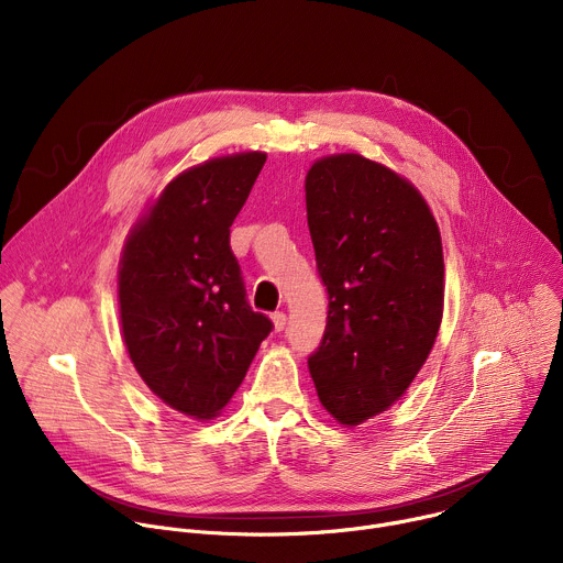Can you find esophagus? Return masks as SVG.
<instances>
[{
    "mask_svg": "<svg viewBox=\"0 0 563 563\" xmlns=\"http://www.w3.org/2000/svg\"><path fill=\"white\" fill-rule=\"evenodd\" d=\"M272 320H274V330H276V332H283L285 325H287V313H285V311H276V313L272 316Z\"/></svg>",
    "mask_w": 563,
    "mask_h": 563,
    "instance_id": "esophagus-1",
    "label": "esophagus"
}]
</instances>
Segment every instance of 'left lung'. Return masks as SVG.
Listing matches in <instances>:
<instances>
[{"label": "left lung", "instance_id": "1", "mask_svg": "<svg viewBox=\"0 0 563 563\" xmlns=\"http://www.w3.org/2000/svg\"><path fill=\"white\" fill-rule=\"evenodd\" d=\"M307 224L328 287L325 334L309 372L343 426L387 410L426 363L443 316V250L423 196L358 153L318 159Z\"/></svg>", "mask_w": 563, "mask_h": 563}]
</instances>
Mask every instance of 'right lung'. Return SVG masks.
Segmentation results:
<instances>
[{"instance_id": "obj_1", "label": "right lung", "mask_w": 563, "mask_h": 563, "mask_svg": "<svg viewBox=\"0 0 563 563\" xmlns=\"http://www.w3.org/2000/svg\"><path fill=\"white\" fill-rule=\"evenodd\" d=\"M261 151L213 157L172 180L133 227L118 278L129 356L165 404L216 417L274 330L254 311L229 227L265 165Z\"/></svg>"}]
</instances>
